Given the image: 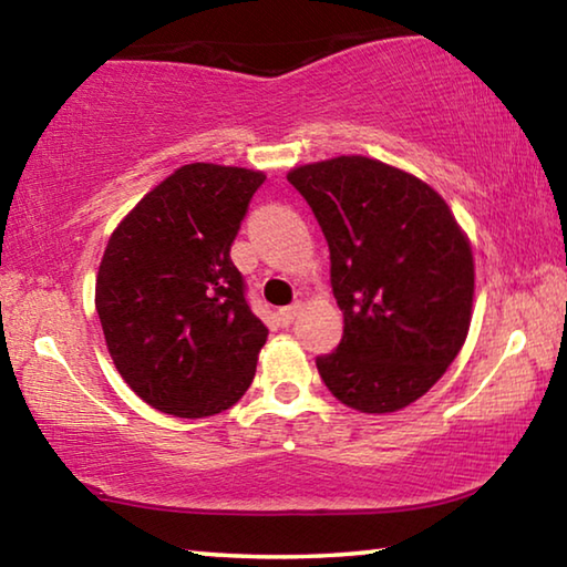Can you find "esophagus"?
Instances as JSON below:
<instances>
[{"label":"esophagus","mask_w":567,"mask_h":567,"mask_svg":"<svg viewBox=\"0 0 567 567\" xmlns=\"http://www.w3.org/2000/svg\"><path fill=\"white\" fill-rule=\"evenodd\" d=\"M300 310H302L300 302L280 307V310H277V320H280V324H290V322L297 318V312H300Z\"/></svg>","instance_id":"esophagus-1"}]
</instances>
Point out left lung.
<instances>
[{"mask_svg": "<svg viewBox=\"0 0 567 567\" xmlns=\"http://www.w3.org/2000/svg\"><path fill=\"white\" fill-rule=\"evenodd\" d=\"M330 247L344 330L318 358L342 405L382 415L445 375L473 318L475 262L445 199L410 172L362 155L290 169Z\"/></svg>", "mask_w": 567, "mask_h": 567, "instance_id": "1", "label": "left lung"}]
</instances>
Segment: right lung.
<instances>
[{"label": "right lung", "mask_w": 567, "mask_h": 567, "mask_svg": "<svg viewBox=\"0 0 567 567\" xmlns=\"http://www.w3.org/2000/svg\"><path fill=\"white\" fill-rule=\"evenodd\" d=\"M262 182L245 167H179L104 249L94 290L104 342L124 382L167 415H217L255 378L267 328L249 310L229 247Z\"/></svg>", "instance_id": "1"}]
</instances>
